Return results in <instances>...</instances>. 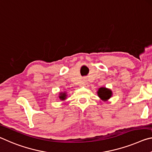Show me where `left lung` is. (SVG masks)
Returning <instances> with one entry per match:
<instances>
[{
    "label": "left lung",
    "mask_w": 152,
    "mask_h": 152,
    "mask_svg": "<svg viewBox=\"0 0 152 152\" xmlns=\"http://www.w3.org/2000/svg\"><path fill=\"white\" fill-rule=\"evenodd\" d=\"M98 95L101 99H102L104 101H106L110 98V97L113 95V92H112L110 89L108 88H99L98 91Z\"/></svg>",
    "instance_id": "8db88e82"
}]
</instances>
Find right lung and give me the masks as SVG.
Segmentation results:
<instances>
[{
  "label": "right lung",
  "instance_id": "obj_1",
  "mask_svg": "<svg viewBox=\"0 0 152 152\" xmlns=\"http://www.w3.org/2000/svg\"><path fill=\"white\" fill-rule=\"evenodd\" d=\"M66 98V92H62L60 93L59 95V98L61 99V100H64Z\"/></svg>",
  "mask_w": 152,
  "mask_h": 152
}]
</instances>
